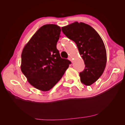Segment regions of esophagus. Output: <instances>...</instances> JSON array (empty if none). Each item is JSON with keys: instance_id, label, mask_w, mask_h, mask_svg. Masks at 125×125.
I'll return each instance as SVG.
<instances>
[{"instance_id": "1", "label": "esophagus", "mask_w": 125, "mask_h": 125, "mask_svg": "<svg viewBox=\"0 0 125 125\" xmlns=\"http://www.w3.org/2000/svg\"><path fill=\"white\" fill-rule=\"evenodd\" d=\"M68 60L70 61H71V62H72V58L71 57H69L68 58Z\"/></svg>"}]
</instances>
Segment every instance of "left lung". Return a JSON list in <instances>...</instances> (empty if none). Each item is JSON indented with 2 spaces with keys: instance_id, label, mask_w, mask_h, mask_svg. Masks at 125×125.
<instances>
[{
  "instance_id": "1",
  "label": "left lung",
  "mask_w": 125,
  "mask_h": 125,
  "mask_svg": "<svg viewBox=\"0 0 125 125\" xmlns=\"http://www.w3.org/2000/svg\"><path fill=\"white\" fill-rule=\"evenodd\" d=\"M63 33L75 42L85 67L79 73L80 82L89 86L95 83L105 70L107 61L105 45L92 26L75 22L62 27Z\"/></svg>"
}]
</instances>
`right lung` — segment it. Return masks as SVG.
Segmentation results:
<instances>
[{
	"instance_id": "obj_1",
	"label": "right lung",
	"mask_w": 125,
	"mask_h": 125,
	"mask_svg": "<svg viewBox=\"0 0 125 125\" xmlns=\"http://www.w3.org/2000/svg\"><path fill=\"white\" fill-rule=\"evenodd\" d=\"M61 31L56 25H43L23 48L21 70L31 85L43 92L57 83L71 63L57 49Z\"/></svg>"
}]
</instances>
